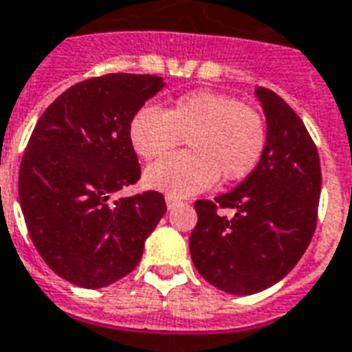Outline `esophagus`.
Returning a JSON list of instances; mask_svg holds the SVG:
<instances>
[{
	"mask_svg": "<svg viewBox=\"0 0 352 352\" xmlns=\"http://www.w3.org/2000/svg\"><path fill=\"white\" fill-rule=\"evenodd\" d=\"M166 205H168V208H175V206L181 205V199L179 197H175V195H166Z\"/></svg>",
	"mask_w": 352,
	"mask_h": 352,
	"instance_id": "esophagus-1",
	"label": "esophagus"
}]
</instances>
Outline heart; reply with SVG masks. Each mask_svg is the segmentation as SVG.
Listing matches in <instances>:
<instances>
[{
	"instance_id": "obj_1",
	"label": "heart",
	"mask_w": 352,
	"mask_h": 352,
	"mask_svg": "<svg viewBox=\"0 0 352 352\" xmlns=\"http://www.w3.org/2000/svg\"><path fill=\"white\" fill-rule=\"evenodd\" d=\"M186 140L188 153L151 164L149 188L170 195L199 194L218 181H240L258 166L265 147L264 120L238 99L197 90L160 111L146 104L129 122V142L146 160L171 153Z\"/></svg>"
}]
</instances>
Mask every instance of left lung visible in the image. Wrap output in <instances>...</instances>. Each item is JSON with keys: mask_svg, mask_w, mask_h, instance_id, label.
Here are the masks:
<instances>
[{"mask_svg": "<svg viewBox=\"0 0 352 352\" xmlns=\"http://www.w3.org/2000/svg\"><path fill=\"white\" fill-rule=\"evenodd\" d=\"M254 96L265 116V147L245 181L216 201H195L190 236L195 270L227 294L251 295L283 280L312 240L321 166L305 123L267 88ZM235 216L219 217L217 206Z\"/></svg>", "mask_w": 352, "mask_h": 352, "instance_id": "1", "label": "left lung"}]
</instances>
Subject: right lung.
<instances>
[{"label":"right lung","instance_id":"obj_1","mask_svg":"<svg viewBox=\"0 0 352 352\" xmlns=\"http://www.w3.org/2000/svg\"><path fill=\"white\" fill-rule=\"evenodd\" d=\"M166 87L158 75L109 74L45 109L20 166L18 195L34 248L64 280L96 289L138 265L166 214L164 195L116 197L140 179L129 122Z\"/></svg>","mask_w":352,"mask_h":352}]
</instances>
